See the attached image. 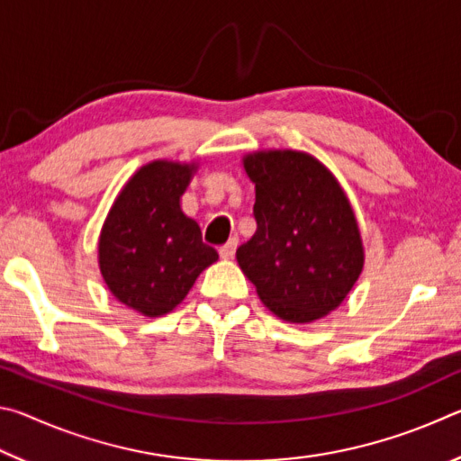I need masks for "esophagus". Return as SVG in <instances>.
Masks as SVG:
<instances>
[{
    "instance_id": "34e87169",
    "label": "esophagus",
    "mask_w": 461,
    "mask_h": 461,
    "mask_svg": "<svg viewBox=\"0 0 461 461\" xmlns=\"http://www.w3.org/2000/svg\"><path fill=\"white\" fill-rule=\"evenodd\" d=\"M236 248H238V240L231 238L228 244H223L220 248V256L223 260H230V258H233V254H236Z\"/></svg>"
}]
</instances>
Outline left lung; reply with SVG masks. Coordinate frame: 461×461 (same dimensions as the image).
<instances>
[{
  "label": "left lung",
  "mask_w": 461,
  "mask_h": 461,
  "mask_svg": "<svg viewBox=\"0 0 461 461\" xmlns=\"http://www.w3.org/2000/svg\"><path fill=\"white\" fill-rule=\"evenodd\" d=\"M256 185V233L236 252L276 317L311 323L338 309L364 268L354 209L330 170L307 152L244 156Z\"/></svg>",
  "instance_id": "1"
}]
</instances>
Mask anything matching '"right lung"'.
<instances>
[{"label":"right lung","instance_id":"1","mask_svg":"<svg viewBox=\"0 0 461 461\" xmlns=\"http://www.w3.org/2000/svg\"><path fill=\"white\" fill-rule=\"evenodd\" d=\"M194 170V162H148L123 185L101 228V276L115 299L144 317L170 313L220 258L181 209Z\"/></svg>","mask_w":461,"mask_h":461}]
</instances>
